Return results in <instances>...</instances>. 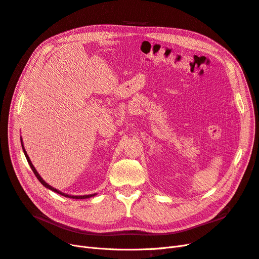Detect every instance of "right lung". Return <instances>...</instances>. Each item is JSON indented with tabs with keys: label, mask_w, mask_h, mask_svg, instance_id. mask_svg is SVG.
Instances as JSON below:
<instances>
[{
	"label": "right lung",
	"mask_w": 259,
	"mask_h": 259,
	"mask_svg": "<svg viewBox=\"0 0 259 259\" xmlns=\"http://www.w3.org/2000/svg\"><path fill=\"white\" fill-rule=\"evenodd\" d=\"M21 141V146H23V151H24V153H25V156H26V158H27V161H28V164L30 165V167H31V169H32V171H33V174L35 175V177L36 178H38V180L43 184L44 187L46 188H48V189H50V190H52V191H54V192H56V193H58V194H61V195H63V196H66V197H69V198H76V199H82V198H89V197H91V196H94L95 194H90V195H68V194H65V193H63V192H61V191H58V190H56V189H54L53 187H51L50 184H48L46 181H44L42 178H41V176L38 174V171L35 170V168H34V166L32 165V162H31V160H30V158H29V156H28V154H27V152H26V150H25V147H24V144H23V140H20Z\"/></svg>",
	"instance_id": "1"
}]
</instances>
